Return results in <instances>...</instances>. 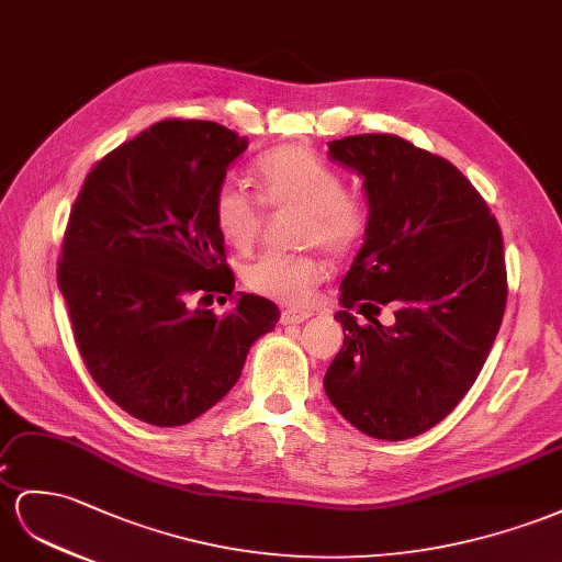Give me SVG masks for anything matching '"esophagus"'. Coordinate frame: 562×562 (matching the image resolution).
<instances>
[{"label": "esophagus", "mask_w": 562, "mask_h": 562, "mask_svg": "<svg viewBox=\"0 0 562 562\" xmlns=\"http://www.w3.org/2000/svg\"><path fill=\"white\" fill-rule=\"evenodd\" d=\"M308 318H311V313H308V311L284 308V311L280 313V321H282V325H299V323H304V321H308Z\"/></svg>", "instance_id": "1"}]
</instances>
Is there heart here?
Listing matches in <instances>:
<instances>
[{"label": "heart", "mask_w": 562, "mask_h": 562, "mask_svg": "<svg viewBox=\"0 0 562 562\" xmlns=\"http://www.w3.org/2000/svg\"><path fill=\"white\" fill-rule=\"evenodd\" d=\"M258 196L266 206H296L306 211V241L329 251H349L366 237L368 206L347 192L344 176L308 147H280L258 158L254 166ZM261 201L235 182H223L213 194V223L225 244L249 251L263 225ZM325 268L313 256L268 251L244 272L254 292L282 304H306Z\"/></svg>", "instance_id": "obj_1"}]
</instances>
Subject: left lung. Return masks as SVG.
<instances>
[{
  "mask_svg": "<svg viewBox=\"0 0 562 562\" xmlns=\"http://www.w3.org/2000/svg\"><path fill=\"white\" fill-rule=\"evenodd\" d=\"M327 147L363 178L370 221L339 284L344 347L325 394L368 437H418L458 406L494 347L508 296L501 227L463 172L406 139L353 135ZM382 305L395 311L392 326L374 318Z\"/></svg>",
  "mask_w": 562,
  "mask_h": 562,
  "instance_id": "obj_1",
  "label": "left lung"
}]
</instances>
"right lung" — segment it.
Wrapping results in <instances>:
<instances>
[{
    "label": "right lung",
    "mask_w": 562,
    "mask_h": 562,
    "mask_svg": "<svg viewBox=\"0 0 562 562\" xmlns=\"http://www.w3.org/2000/svg\"><path fill=\"white\" fill-rule=\"evenodd\" d=\"M247 147L218 123L161 121L104 156L70 211L56 276L76 344L142 423L180 427L213 408L280 321L272 301L233 294L213 223V194ZM213 293L236 301L223 319L191 306Z\"/></svg>",
    "instance_id": "right-lung-1"
}]
</instances>
